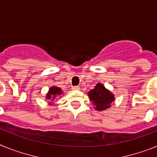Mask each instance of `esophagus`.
<instances>
[{
	"label": "esophagus",
	"instance_id": "esophagus-1",
	"mask_svg": "<svg viewBox=\"0 0 157 157\" xmlns=\"http://www.w3.org/2000/svg\"><path fill=\"white\" fill-rule=\"evenodd\" d=\"M72 90H79V89H80V87H79V86H72Z\"/></svg>",
	"mask_w": 157,
	"mask_h": 157
}]
</instances>
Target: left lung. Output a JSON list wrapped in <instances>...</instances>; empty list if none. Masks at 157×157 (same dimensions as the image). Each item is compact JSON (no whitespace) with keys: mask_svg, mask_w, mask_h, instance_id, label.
Returning <instances> with one entry per match:
<instances>
[{"mask_svg":"<svg viewBox=\"0 0 157 157\" xmlns=\"http://www.w3.org/2000/svg\"><path fill=\"white\" fill-rule=\"evenodd\" d=\"M89 97L96 110L98 111L109 109L111 106L110 104L114 101L113 95L101 84H97L94 89L89 91Z\"/></svg>","mask_w":157,"mask_h":157,"instance_id":"8db88e82","label":"left lung"}]
</instances>
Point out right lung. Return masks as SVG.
I'll use <instances>...</instances> for the list:
<instances>
[{"instance_id":"add662e5","label":"right lung","mask_w":157,"mask_h":157,"mask_svg":"<svg viewBox=\"0 0 157 157\" xmlns=\"http://www.w3.org/2000/svg\"><path fill=\"white\" fill-rule=\"evenodd\" d=\"M60 94H61V89L58 87L54 86L50 88L48 94L46 96V98L52 101L56 99V97H57V96H60Z\"/></svg>"}]
</instances>
